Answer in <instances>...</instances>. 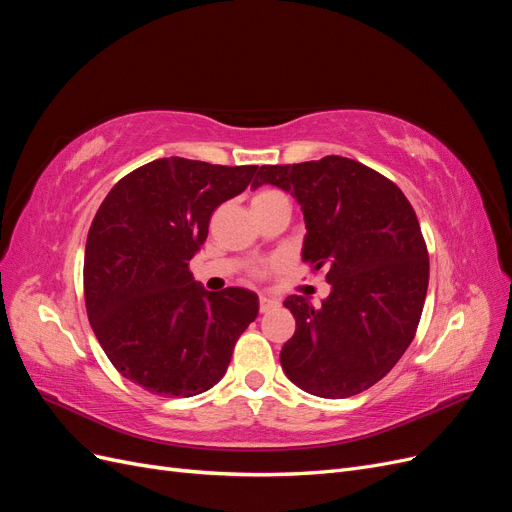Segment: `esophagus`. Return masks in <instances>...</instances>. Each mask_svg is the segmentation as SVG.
I'll use <instances>...</instances> for the list:
<instances>
[{
  "label": "esophagus",
  "mask_w": 512,
  "mask_h": 512,
  "mask_svg": "<svg viewBox=\"0 0 512 512\" xmlns=\"http://www.w3.org/2000/svg\"><path fill=\"white\" fill-rule=\"evenodd\" d=\"M275 307H280V301L273 299V297H260V312L262 314L271 312V309H275Z\"/></svg>",
  "instance_id": "1"
}]
</instances>
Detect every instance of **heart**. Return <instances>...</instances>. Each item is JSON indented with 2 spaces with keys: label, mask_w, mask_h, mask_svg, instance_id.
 <instances>
[{
  "label": "heart",
  "mask_w": 512,
  "mask_h": 512,
  "mask_svg": "<svg viewBox=\"0 0 512 512\" xmlns=\"http://www.w3.org/2000/svg\"><path fill=\"white\" fill-rule=\"evenodd\" d=\"M277 196H282V194L275 192V190H262V192H258V194L254 196L252 203H260V200H269V198H277Z\"/></svg>",
  "instance_id": "obj_1"
}]
</instances>
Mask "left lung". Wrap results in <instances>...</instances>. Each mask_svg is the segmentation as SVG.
<instances>
[{
	"instance_id": "obj_1",
	"label": "left lung",
	"mask_w": 512,
	"mask_h": 512,
	"mask_svg": "<svg viewBox=\"0 0 512 512\" xmlns=\"http://www.w3.org/2000/svg\"><path fill=\"white\" fill-rule=\"evenodd\" d=\"M265 183L297 198L301 256L327 267L331 284L318 307L299 294L284 301L297 320L284 374L316 397L359 395L395 367L421 320L429 258L416 213L393 181L342 156L260 166L252 188Z\"/></svg>"
}]
</instances>
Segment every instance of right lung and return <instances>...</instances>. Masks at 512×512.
<instances>
[{"instance_id":"1","label":"right lung","mask_w":512,"mask_h":512,"mask_svg":"<svg viewBox=\"0 0 512 512\" xmlns=\"http://www.w3.org/2000/svg\"><path fill=\"white\" fill-rule=\"evenodd\" d=\"M258 166L162 158L108 192L85 245V305L102 350L123 378L166 397L218 384L239 335L258 316V294L209 292L190 260L211 213L250 185Z\"/></svg>"}]
</instances>
